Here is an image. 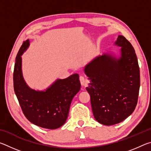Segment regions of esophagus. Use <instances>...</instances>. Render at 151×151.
I'll return each mask as SVG.
<instances>
[{"instance_id": "34e87169", "label": "esophagus", "mask_w": 151, "mask_h": 151, "mask_svg": "<svg viewBox=\"0 0 151 151\" xmlns=\"http://www.w3.org/2000/svg\"><path fill=\"white\" fill-rule=\"evenodd\" d=\"M79 80H80V82H81V84L82 86H85L86 85V83H85V78L84 76H81L80 77H79Z\"/></svg>"}]
</instances>
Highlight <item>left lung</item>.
I'll return each mask as SVG.
<instances>
[{"label":"left lung","mask_w":151,"mask_h":151,"mask_svg":"<svg viewBox=\"0 0 151 151\" xmlns=\"http://www.w3.org/2000/svg\"><path fill=\"white\" fill-rule=\"evenodd\" d=\"M115 44L121 47L119 58L104 54L85 68L91 80L86 89L94 116L107 126L119 123L133 112L140 88V70L133 47L122 35Z\"/></svg>","instance_id":"1"}]
</instances>
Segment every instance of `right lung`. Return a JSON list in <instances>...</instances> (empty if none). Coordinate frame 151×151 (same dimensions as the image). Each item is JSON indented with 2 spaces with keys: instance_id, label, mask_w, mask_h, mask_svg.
Listing matches in <instances>:
<instances>
[{
  "instance_id": "add662e5",
  "label": "right lung",
  "mask_w": 151,
  "mask_h": 151,
  "mask_svg": "<svg viewBox=\"0 0 151 151\" xmlns=\"http://www.w3.org/2000/svg\"><path fill=\"white\" fill-rule=\"evenodd\" d=\"M29 45V40L22 43L15 60L13 73L14 93L22 112L35 125L48 129H56L65 124L71 101L80 91L78 74L65 79H58L45 91L32 90L22 77L21 55Z\"/></svg>"
}]
</instances>
